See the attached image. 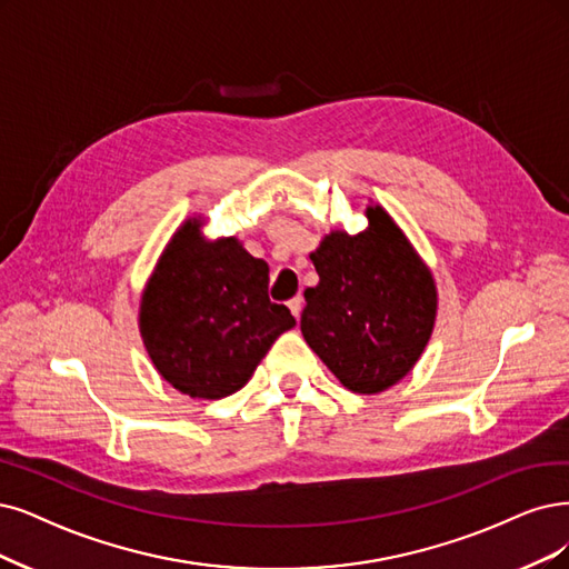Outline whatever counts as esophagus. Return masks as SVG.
<instances>
[{"label":"esophagus","mask_w":569,"mask_h":569,"mask_svg":"<svg viewBox=\"0 0 569 569\" xmlns=\"http://www.w3.org/2000/svg\"><path fill=\"white\" fill-rule=\"evenodd\" d=\"M302 305H305L302 296H296V298H292V300H288V307H290L292 317H296V319H300V313H302Z\"/></svg>","instance_id":"obj_1"}]
</instances>
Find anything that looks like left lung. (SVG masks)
Wrapping results in <instances>:
<instances>
[{
  "mask_svg": "<svg viewBox=\"0 0 569 569\" xmlns=\"http://www.w3.org/2000/svg\"><path fill=\"white\" fill-rule=\"evenodd\" d=\"M359 237L328 234L311 262L319 283L305 290L307 345L353 393H380L412 370L436 321L431 271L387 210H366Z\"/></svg>",
  "mask_w": 569,
  "mask_h": 569,
  "instance_id": "8db88e82",
  "label": "left lung"
}]
</instances>
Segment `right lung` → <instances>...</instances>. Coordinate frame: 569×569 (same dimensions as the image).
<instances>
[{"label":"right lung","instance_id":"1","mask_svg":"<svg viewBox=\"0 0 569 569\" xmlns=\"http://www.w3.org/2000/svg\"><path fill=\"white\" fill-rule=\"evenodd\" d=\"M269 267L234 239L208 243L189 220L166 246L140 302V335L168 385L192 398L239 391L296 326L267 296Z\"/></svg>","mask_w":569,"mask_h":569}]
</instances>
